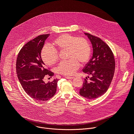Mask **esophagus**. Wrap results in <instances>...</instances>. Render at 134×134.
<instances>
[{"instance_id": "34e87169", "label": "esophagus", "mask_w": 134, "mask_h": 134, "mask_svg": "<svg viewBox=\"0 0 134 134\" xmlns=\"http://www.w3.org/2000/svg\"><path fill=\"white\" fill-rule=\"evenodd\" d=\"M65 78L67 79H74L75 77H70V76H66Z\"/></svg>"}]
</instances>
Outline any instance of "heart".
Wrapping results in <instances>:
<instances>
[{
	"label": "heart",
	"instance_id": "1",
	"mask_svg": "<svg viewBox=\"0 0 134 134\" xmlns=\"http://www.w3.org/2000/svg\"><path fill=\"white\" fill-rule=\"evenodd\" d=\"M53 45L55 48L48 45L43 47L42 58L47 65L52 66L58 60L57 51L66 50L67 58L69 59L61 62L57 68L58 72L64 75H73L79 67V62L86 64L91 56L90 44L84 38L64 34L55 39Z\"/></svg>",
	"mask_w": 134,
	"mask_h": 134
}]
</instances>
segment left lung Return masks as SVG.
Segmentation results:
<instances>
[{
  "instance_id": "1",
  "label": "left lung",
  "mask_w": 134,
  "mask_h": 134,
  "mask_svg": "<svg viewBox=\"0 0 134 134\" xmlns=\"http://www.w3.org/2000/svg\"><path fill=\"white\" fill-rule=\"evenodd\" d=\"M85 34L92 45L93 55L82 70L91 77L89 81L87 78L85 79L79 94L92 100L101 97L108 90L114 76L115 62L113 53L107 44L98 37L88 33Z\"/></svg>"
}]
</instances>
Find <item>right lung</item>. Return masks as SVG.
<instances>
[{"label": "right lung", "instance_id": "add662e5", "mask_svg": "<svg viewBox=\"0 0 134 134\" xmlns=\"http://www.w3.org/2000/svg\"><path fill=\"white\" fill-rule=\"evenodd\" d=\"M49 34L40 35L26 43L20 51L16 62V71L23 90L31 98L45 101L56 92L58 79L45 83V76H53L54 72L47 69L41 58V51Z\"/></svg>", "mask_w": 134, "mask_h": 134}]
</instances>
